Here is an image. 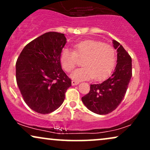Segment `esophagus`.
Listing matches in <instances>:
<instances>
[{
  "label": "esophagus",
  "instance_id": "obj_1",
  "mask_svg": "<svg viewBox=\"0 0 150 150\" xmlns=\"http://www.w3.org/2000/svg\"><path fill=\"white\" fill-rule=\"evenodd\" d=\"M72 85H78L79 84V82L78 81H75V80H73L72 81Z\"/></svg>",
  "mask_w": 150,
  "mask_h": 150
}]
</instances>
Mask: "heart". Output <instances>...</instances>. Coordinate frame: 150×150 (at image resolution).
<instances>
[{
    "label": "heart",
    "mask_w": 150,
    "mask_h": 150,
    "mask_svg": "<svg viewBox=\"0 0 150 150\" xmlns=\"http://www.w3.org/2000/svg\"><path fill=\"white\" fill-rule=\"evenodd\" d=\"M77 58L83 59V67L74 71L72 79L87 80L106 78L114 68L116 51L111 45L96 40H85L74 45V51L65 49L61 52L60 61L63 69L70 73L77 64Z\"/></svg>",
    "instance_id": "b5f03b06"
}]
</instances>
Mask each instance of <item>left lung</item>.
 <instances>
[{
	"mask_svg": "<svg viewBox=\"0 0 150 150\" xmlns=\"http://www.w3.org/2000/svg\"><path fill=\"white\" fill-rule=\"evenodd\" d=\"M117 50V64L111 77L99 84L90 85L89 93L82 101L89 111L99 115L112 112L124 97L132 77V59L118 42L113 40Z\"/></svg>",
	"mask_w": 150,
	"mask_h": 150,
	"instance_id": "8db88e82",
	"label": "left lung"
}]
</instances>
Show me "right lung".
I'll list each match as a JSON object with an SVG mask.
<instances>
[{
  "label": "right lung",
  "instance_id": "right-lung-1",
  "mask_svg": "<svg viewBox=\"0 0 150 150\" xmlns=\"http://www.w3.org/2000/svg\"><path fill=\"white\" fill-rule=\"evenodd\" d=\"M64 34L50 32L25 46L16 62V80L24 101L42 114L56 110L64 101L71 80L62 70Z\"/></svg>",
  "mask_w": 150,
  "mask_h": 150
}]
</instances>
